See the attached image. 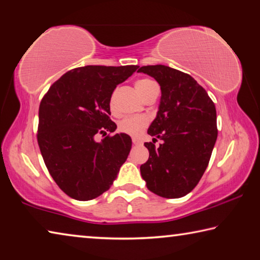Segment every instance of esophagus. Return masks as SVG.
I'll list each match as a JSON object with an SVG mask.
<instances>
[{"label":"esophagus","instance_id":"esophagus-1","mask_svg":"<svg viewBox=\"0 0 260 260\" xmlns=\"http://www.w3.org/2000/svg\"><path fill=\"white\" fill-rule=\"evenodd\" d=\"M132 142H133V144H135V146H139V144L142 143V142H141V140L138 139V138H133V139H132Z\"/></svg>","mask_w":260,"mask_h":260}]
</instances>
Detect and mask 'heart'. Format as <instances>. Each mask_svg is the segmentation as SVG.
I'll use <instances>...</instances> for the list:
<instances>
[{"label":"heart","instance_id":"b5f03b06","mask_svg":"<svg viewBox=\"0 0 260 260\" xmlns=\"http://www.w3.org/2000/svg\"><path fill=\"white\" fill-rule=\"evenodd\" d=\"M153 85H156V83L152 80L142 79V80H139L136 82V89H138L141 96H143ZM148 125L149 119L146 116H128L119 121V124H118V131L120 133L131 136H138L147 128Z\"/></svg>","mask_w":260,"mask_h":260}]
</instances>
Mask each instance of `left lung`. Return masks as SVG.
<instances>
[{"label":"left lung","instance_id":"8db88e82","mask_svg":"<svg viewBox=\"0 0 260 260\" xmlns=\"http://www.w3.org/2000/svg\"><path fill=\"white\" fill-rule=\"evenodd\" d=\"M159 83L161 98L156 119L148 129L153 136L144 146L149 159L140 171L150 191L165 199L190 192L203 177L218 136L217 111L203 87L189 74L165 65H147ZM157 138L163 141L159 147Z\"/></svg>","mask_w":260,"mask_h":260}]
</instances>
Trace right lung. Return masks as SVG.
Returning <instances> with one entry per match:
<instances>
[{
	"instance_id": "add662e5",
	"label": "right lung",
	"mask_w": 260,
	"mask_h": 260,
	"mask_svg": "<svg viewBox=\"0 0 260 260\" xmlns=\"http://www.w3.org/2000/svg\"><path fill=\"white\" fill-rule=\"evenodd\" d=\"M138 65L73 69L55 81L39 108L38 143L45 164L71 199L89 201L110 189L132 148L127 134L110 135V100ZM98 135L106 138L98 143Z\"/></svg>"
}]
</instances>
